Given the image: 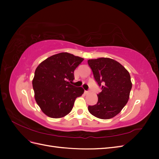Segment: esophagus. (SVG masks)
Wrapping results in <instances>:
<instances>
[{
    "label": "esophagus",
    "instance_id": "1",
    "mask_svg": "<svg viewBox=\"0 0 159 159\" xmlns=\"http://www.w3.org/2000/svg\"><path fill=\"white\" fill-rule=\"evenodd\" d=\"M88 93H89L88 91H85V94H88Z\"/></svg>",
    "mask_w": 159,
    "mask_h": 159
}]
</instances>
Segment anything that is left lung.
Masks as SVG:
<instances>
[{"instance_id": "left-lung-1", "label": "left lung", "mask_w": 159, "mask_h": 159, "mask_svg": "<svg viewBox=\"0 0 159 159\" xmlns=\"http://www.w3.org/2000/svg\"><path fill=\"white\" fill-rule=\"evenodd\" d=\"M88 63L95 81L102 86L97 104L88 106V111L99 119H111L128 102L132 88L131 76L124 66L109 57L88 60Z\"/></svg>"}]
</instances>
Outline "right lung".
Masks as SVG:
<instances>
[{
    "label": "right lung",
    "mask_w": 159,
    "mask_h": 159,
    "mask_svg": "<svg viewBox=\"0 0 159 159\" xmlns=\"http://www.w3.org/2000/svg\"><path fill=\"white\" fill-rule=\"evenodd\" d=\"M84 58L68 52L53 55L42 61L32 80L34 98L42 111L51 118H62L70 113L75 99L84 92L70 84L74 72Z\"/></svg>",
    "instance_id": "add662e5"
}]
</instances>
